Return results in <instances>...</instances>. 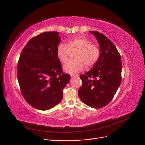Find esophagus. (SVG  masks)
<instances>
[{
  "mask_svg": "<svg viewBox=\"0 0 145 145\" xmlns=\"http://www.w3.org/2000/svg\"><path fill=\"white\" fill-rule=\"evenodd\" d=\"M71 77H78V74H71Z\"/></svg>",
  "mask_w": 145,
  "mask_h": 145,
  "instance_id": "esophagus-1",
  "label": "esophagus"
}]
</instances>
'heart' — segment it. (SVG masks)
Here are the masks:
<instances>
[{
  "label": "heart",
  "mask_w": 145,
  "mask_h": 145,
  "mask_svg": "<svg viewBox=\"0 0 145 145\" xmlns=\"http://www.w3.org/2000/svg\"><path fill=\"white\" fill-rule=\"evenodd\" d=\"M71 50H78L75 55L76 60L70 61L64 65V72L74 73L83 71L86 68L93 67L99 59L100 51L95 44L83 35H78L70 38L67 44H61L58 45L56 50L57 57L63 63L68 59Z\"/></svg>",
  "instance_id": "1"
}]
</instances>
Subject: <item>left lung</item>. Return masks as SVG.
I'll return each instance as SVG.
<instances>
[{
    "label": "left lung",
    "instance_id": "obj_1",
    "mask_svg": "<svg viewBox=\"0 0 145 145\" xmlns=\"http://www.w3.org/2000/svg\"><path fill=\"white\" fill-rule=\"evenodd\" d=\"M96 38L100 56L89 72L80 76L82 86L78 96L87 106L99 108L112 100L121 81V60L114 44L104 34L90 31Z\"/></svg>",
    "mask_w": 145,
    "mask_h": 145
}]
</instances>
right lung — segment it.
<instances>
[{
  "instance_id": "add662e5",
  "label": "right lung",
  "mask_w": 145,
  "mask_h": 145,
  "mask_svg": "<svg viewBox=\"0 0 145 145\" xmlns=\"http://www.w3.org/2000/svg\"><path fill=\"white\" fill-rule=\"evenodd\" d=\"M58 32H44L33 37L20 53L17 78L24 99L34 108L48 110L61 101L70 80L57 57Z\"/></svg>"
}]
</instances>
